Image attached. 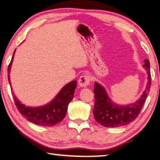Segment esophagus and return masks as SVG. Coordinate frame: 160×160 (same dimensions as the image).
<instances>
[{"instance_id":"1","label":"esophagus","mask_w":160,"mask_h":160,"mask_svg":"<svg viewBox=\"0 0 160 160\" xmlns=\"http://www.w3.org/2000/svg\"><path fill=\"white\" fill-rule=\"evenodd\" d=\"M78 82H79V85L81 88H85V87L89 85L90 82V78L88 75H82L78 80Z\"/></svg>"}]
</instances>
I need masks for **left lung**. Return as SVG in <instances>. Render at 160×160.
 <instances>
[{
	"label": "left lung",
	"mask_w": 160,
	"mask_h": 160,
	"mask_svg": "<svg viewBox=\"0 0 160 160\" xmlns=\"http://www.w3.org/2000/svg\"><path fill=\"white\" fill-rule=\"evenodd\" d=\"M145 67L148 73V83L146 90L139 99L134 103L127 106H119L112 102L102 86L96 82L94 93L95 104L93 113L96 121L106 127H117L126 125L137 118L143 107L151 86L150 62L144 60Z\"/></svg>",
	"instance_id": "1"
}]
</instances>
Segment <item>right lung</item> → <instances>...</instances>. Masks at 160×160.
Here are the masks:
<instances>
[{"label":"right lung","instance_id":"right-lung-1","mask_svg":"<svg viewBox=\"0 0 160 160\" xmlns=\"http://www.w3.org/2000/svg\"><path fill=\"white\" fill-rule=\"evenodd\" d=\"M15 50L14 51L13 56L12 57L11 62L8 68V77L10 85V71ZM76 87L77 81H71V82L63 87L62 90L58 93L57 97L51 102L40 107L34 108V107L26 106L24 104L21 103L14 95L13 96V98L19 112L28 121L38 125L52 127L59 123L64 118L68 104L73 98L75 89Z\"/></svg>","mask_w":160,"mask_h":160}]
</instances>
